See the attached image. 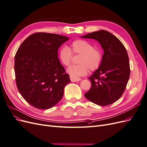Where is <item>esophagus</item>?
Returning <instances> with one entry per match:
<instances>
[{
    "mask_svg": "<svg viewBox=\"0 0 147 147\" xmlns=\"http://www.w3.org/2000/svg\"><path fill=\"white\" fill-rule=\"evenodd\" d=\"M70 79L72 82H77L81 80V78H78V77H74L72 76H70Z\"/></svg>",
    "mask_w": 147,
    "mask_h": 147,
    "instance_id": "esophagus-1",
    "label": "esophagus"
}]
</instances>
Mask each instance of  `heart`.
Segmentation results:
<instances>
[{
	"instance_id": "obj_1",
	"label": "heart",
	"mask_w": 147,
	"mask_h": 147,
	"mask_svg": "<svg viewBox=\"0 0 147 147\" xmlns=\"http://www.w3.org/2000/svg\"><path fill=\"white\" fill-rule=\"evenodd\" d=\"M72 51L74 54L80 55L78 59V64L70 66L67 72L74 77L83 76L88 72L99 68L102 60V53L98 48L93 47L92 44L85 40L78 39L71 43ZM68 47H63L58 52V57L61 64L69 66L72 61V53Z\"/></svg>"
}]
</instances>
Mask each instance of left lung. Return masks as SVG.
I'll return each instance as SVG.
<instances>
[{"mask_svg":"<svg viewBox=\"0 0 147 147\" xmlns=\"http://www.w3.org/2000/svg\"><path fill=\"white\" fill-rule=\"evenodd\" d=\"M81 37L96 40L104 50L100 66L88 78L91 87L84 96L98 105L112 104L121 97L129 78V61L126 48L117 37L104 30Z\"/></svg>","mask_w":147,"mask_h":147,"instance_id":"obj_1","label":"left lung"}]
</instances>
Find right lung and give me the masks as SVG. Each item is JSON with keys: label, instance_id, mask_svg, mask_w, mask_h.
I'll return each mask as SVG.
<instances>
[{"label": "right lung", "instance_id": "obj_1", "mask_svg": "<svg viewBox=\"0 0 147 147\" xmlns=\"http://www.w3.org/2000/svg\"><path fill=\"white\" fill-rule=\"evenodd\" d=\"M69 37L38 32L21 43L15 57L16 86L23 98L38 109H49L61 100L69 75L58 58L59 48Z\"/></svg>", "mask_w": 147, "mask_h": 147}]
</instances>
